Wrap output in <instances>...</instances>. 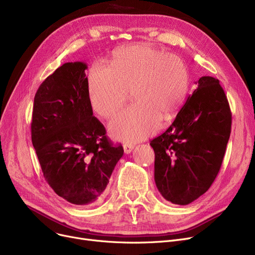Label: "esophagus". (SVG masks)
<instances>
[{
    "label": "esophagus",
    "mask_w": 255,
    "mask_h": 255,
    "mask_svg": "<svg viewBox=\"0 0 255 255\" xmlns=\"http://www.w3.org/2000/svg\"><path fill=\"white\" fill-rule=\"evenodd\" d=\"M123 148H124V152H125V154H130V153L132 152V150L134 149V144H131V143H125V144L123 145Z\"/></svg>",
    "instance_id": "34e87169"
}]
</instances>
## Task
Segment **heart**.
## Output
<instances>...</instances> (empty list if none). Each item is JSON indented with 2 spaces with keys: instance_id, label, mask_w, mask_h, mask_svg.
<instances>
[{
  "instance_id": "b5f03b06",
  "label": "heart",
  "mask_w": 255,
  "mask_h": 255,
  "mask_svg": "<svg viewBox=\"0 0 255 255\" xmlns=\"http://www.w3.org/2000/svg\"><path fill=\"white\" fill-rule=\"evenodd\" d=\"M93 110L114 117L124 105L128 91L134 104L110 125L112 135L123 141H139L156 131L163 119L176 116L189 89V71L184 61L155 46L138 43L116 50L110 66L96 64L88 74Z\"/></svg>"
}]
</instances>
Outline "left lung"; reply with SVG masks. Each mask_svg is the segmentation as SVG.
Listing matches in <instances>:
<instances>
[{"mask_svg": "<svg viewBox=\"0 0 255 255\" xmlns=\"http://www.w3.org/2000/svg\"><path fill=\"white\" fill-rule=\"evenodd\" d=\"M170 127L150 144L154 179L167 202L186 206L211 187L229 142L232 113L219 80L203 76Z\"/></svg>", "mask_w": 255, "mask_h": 255, "instance_id": "left-lung-1", "label": "left lung"}]
</instances>
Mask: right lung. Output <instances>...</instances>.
Instances as JSON below:
<instances>
[{"mask_svg": "<svg viewBox=\"0 0 255 255\" xmlns=\"http://www.w3.org/2000/svg\"><path fill=\"white\" fill-rule=\"evenodd\" d=\"M84 62L65 63L40 85L32 119V142L43 176L59 196L77 206L102 196L122 145H113L93 116Z\"/></svg>", "mask_w": 255, "mask_h": 255, "instance_id": "1", "label": "right lung"}]
</instances>
